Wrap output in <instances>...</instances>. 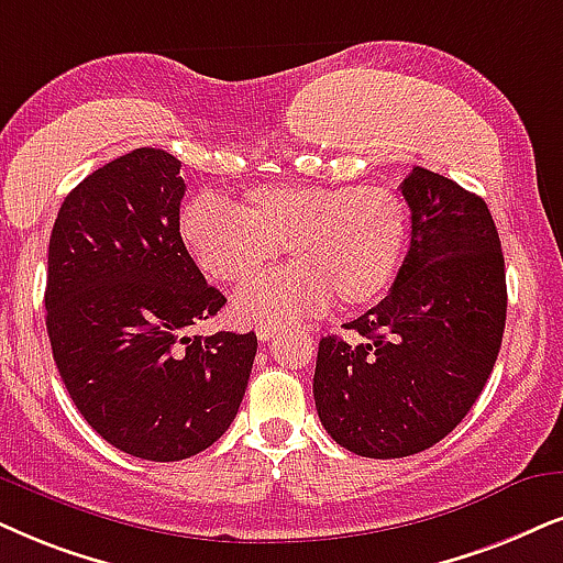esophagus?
Returning <instances> with one entry per match:
<instances>
[{
	"label": "esophagus",
	"instance_id": "1",
	"mask_svg": "<svg viewBox=\"0 0 563 563\" xmlns=\"http://www.w3.org/2000/svg\"><path fill=\"white\" fill-rule=\"evenodd\" d=\"M257 338H260V343H269V340L277 338V327L275 324H260L257 327Z\"/></svg>",
	"mask_w": 563,
	"mask_h": 563
}]
</instances>
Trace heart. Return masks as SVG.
I'll return each mask as SVG.
<instances>
[{
	"label": "heart",
	"mask_w": 563,
	"mask_h": 563,
	"mask_svg": "<svg viewBox=\"0 0 563 563\" xmlns=\"http://www.w3.org/2000/svg\"><path fill=\"white\" fill-rule=\"evenodd\" d=\"M408 205L389 187H254L239 210L202 195L181 210L184 246L210 277L244 286L288 244L294 267L236 296L244 322L286 327L332 301L361 309L393 288L408 246Z\"/></svg>",
	"instance_id": "obj_1"
}]
</instances>
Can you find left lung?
<instances>
[{"label": "left lung", "mask_w": 563, "mask_h": 563, "mask_svg": "<svg viewBox=\"0 0 563 563\" xmlns=\"http://www.w3.org/2000/svg\"><path fill=\"white\" fill-rule=\"evenodd\" d=\"M400 191L410 249L395 286L319 340L314 402L324 431L361 457L418 454L457 426L486 387L507 322V275L488 205L416 166Z\"/></svg>", "instance_id": "left-lung-1"}]
</instances>
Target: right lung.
<instances>
[{
    "instance_id": "obj_1",
    "label": "right lung",
    "mask_w": 563,
    "mask_h": 563,
    "mask_svg": "<svg viewBox=\"0 0 563 563\" xmlns=\"http://www.w3.org/2000/svg\"><path fill=\"white\" fill-rule=\"evenodd\" d=\"M181 163L119 155L64 197L48 239L46 330L82 418L109 444L153 462L187 460L229 431L257 334L184 330L216 317L179 233Z\"/></svg>"
}]
</instances>
